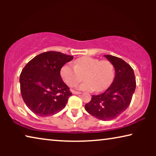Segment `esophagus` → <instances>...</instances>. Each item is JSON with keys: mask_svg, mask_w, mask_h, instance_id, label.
Instances as JSON below:
<instances>
[{"mask_svg": "<svg viewBox=\"0 0 156 156\" xmlns=\"http://www.w3.org/2000/svg\"><path fill=\"white\" fill-rule=\"evenodd\" d=\"M72 94H81V92H80V91H72Z\"/></svg>", "mask_w": 156, "mask_h": 156, "instance_id": "34e87169", "label": "esophagus"}]
</instances>
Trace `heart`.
I'll list each match as a JSON object with an SVG mask.
<instances>
[{"mask_svg": "<svg viewBox=\"0 0 156 156\" xmlns=\"http://www.w3.org/2000/svg\"><path fill=\"white\" fill-rule=\"evenodd\" d=\"M61 75L69 87L78 84L84 75L85 82L77 86V89L101 91L112 84L114 77V67L108 61L86 56L76 59L74 65L64 66Z\"/></svg>", "mask_w": 156, "mask_h": 156, "instance_id": "obj_1", "label": "heart"}]
</instances>
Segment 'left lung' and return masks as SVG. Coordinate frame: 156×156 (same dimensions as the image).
I'll return each mask as SVG.
<instances>
[{"label": "left lung", "mask_w": 156, "mask_h": 156, "mask_svg": "<svg viewBox=\"0 0 156 156\" xmlns=\"http://www.w3.org/2000/svg\"><path fill=\"white\" fill-rule=\"evenodd\" d=\"M104 57L112 64L115 76L112 84L99 95H92L85 105V110L98 119L110 121L127 109L136 89L133 69L119 57L106 55Z\"/></svg>", "instance_id": "obj_1"}]
</instances>
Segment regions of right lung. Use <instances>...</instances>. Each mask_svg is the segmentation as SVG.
Listing matches in <instances>:
<instances>
[{
    "instance_id": "obj_1",
    "label": "right lung",
    "mask_w": 156,
    "mask_h": 156,
    "mask_svg": "<svg viewBox=\"0 0 156 156\" xmlns=\"http://www.w3.org/2000/svg\"><path fill=\"white\" fill-rule=\"evenodd\" d=\"M73 56L50 51L31 59L20 76V92L25 104L40 116L56 114L66 106L72 93L62 80L60 70Z\"/></svg>"
}]
</instances>
